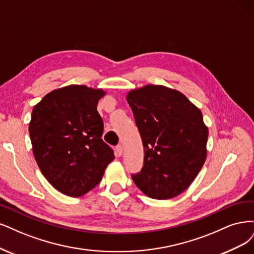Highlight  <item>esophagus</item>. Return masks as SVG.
<instances>
[{
	"label": "esophagus",
	"instance_id": "34e87169",
	"mask_svg": "<svg viewBox=\"0 0 254 254\" xmlns=\"http://www.w3.org/2000/svg\"><path fill=\"white\" fill-rule=\"evenodd\" d=\"M122 153H124V146H122L121 144H119V145H117L116 146V149H115V154H116V156H121L122 155Z\"/></svg>",
	"mask_w": 254,
	"mask_h": 254
}]
</instances>
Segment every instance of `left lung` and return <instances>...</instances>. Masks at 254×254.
Returning a JSON list of instances; mask_svg holds the SVG:
<instances>
[{"label":"left lung","instance_id":"obj_1","mask_svg":"<svg viewBox=\"0 0 254 254\" xmlns=\"http://www.w3.org/2000/svg\"><path fill=\"white\" fill-rule=\"evenodd\" d=\"M127 101L144 148L135 185L154 199L182 194L207 158L209 130L201 111L183 93L156 84L130 89Z\"/></svg>","mask_w":254,"mask_h":254}]
</instances>
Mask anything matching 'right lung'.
Returning <instances> with one entry per match:
<instances>
[{
    "instance_id": "obj_1",
    "label": "right lung",
    "mask_w": 254,
    "mask_h": 254,
    "mask_svg": "<svg viewBox=\"0 0 254 254\" xmlns=\"http://www.w3.org/2000/svg\"><path fill=\"white\" fill-rule=\"evenodd\" d=\"M102 88L70 84L57 88L35 105L29 122L32 153L56 190L80 197L100 183L115 158L101 139L103 121L97 104Z\"/></svg>"
}]
</instances>
